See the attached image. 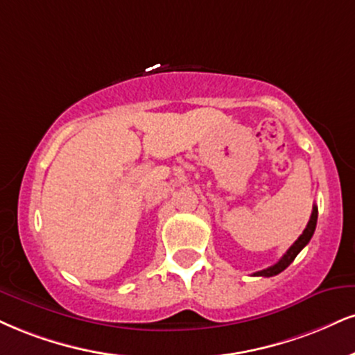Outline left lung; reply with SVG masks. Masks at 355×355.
Listing matches in <instances>:
<instances>
[{
	"label": "left lung",
	"instance_id": "left-lung-1",
	"mask_svg": "<svg viewBox=\"0 0 355 355\" xmlns=\"http://www.w3.org/2000/svg\"><path fill=\"white\" fill-rule=\"evenodd\" d=\"M315 223H318V207H315V205H314L313 213H311V218H309V221H307L306 230H304V232H302L301 236L293 243V246L289 248L288 251H286L284 256L279 259V261H277L276 264H272V266H270V268H266V270L254 272V276L270 277V276L279 275L281 271H284L286 268H288L289 264L294 261V258H296V256L300 254V251L302 250V248H304L307 243L311 241V238H313L314 230H315Z\"/></svg>",
	"mask_w": 355,
	"mask_h": 355
}]
</instances>
